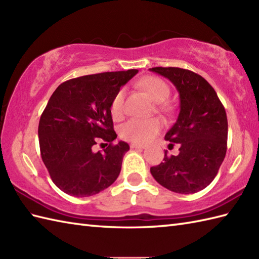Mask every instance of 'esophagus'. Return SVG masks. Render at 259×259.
<instances>
[{"label": "esophagus", "mask_w": 259, "mask_h": 259, "mask_svg": "<svg viewBox=\"0 0 259 259\" xmlns=\"http://www.w3.org/2000/svg\"><path fill=\"white\" fill-rule=\"evenodd\" d=\"M130 147L133 148V149H140V150L145 149V148H146L145 145H140V144H131Z\"/></svg>", "instance_id": "1"}]
</instances>
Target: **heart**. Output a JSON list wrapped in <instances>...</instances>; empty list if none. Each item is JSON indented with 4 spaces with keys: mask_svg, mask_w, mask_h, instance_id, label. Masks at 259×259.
Listing matches in <instances>:
<instances>
[{
    "mask_svg": "<svg viewBox=\"0 0 259 259\" xmlns=\"http://www.w3.org/2000/svg\"><path fill=\"white\" fill-rule=\"evenodd\" d=\"M139 87L145 90L149 97L156 103H160L163 108V101H166L169 95L170 89L167 83L157 76H146L139 81ZM124 89H120L115 93L111 104H110V112L112 118L119 120L124 114ZM163 126L162 121L159 118L150 119H130L120 126L119 134L122 139L131 141L134 144H145L160 133Z\"/></svg>",
    "mask_w": 259,
    "mask_h": 259,
    "instance_id": "b5f03b06",
    "label": "heart"
}]
</instances>
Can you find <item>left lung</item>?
I'll return each mask as SVG.
<instances>
[{
	"instance_id": "8db88e82",
	"label": "left lung",
	"mask_w": 259,
	"mask_h": 259,
	"mask_svg": "<svg viewBox=\"0 0 259 259\" xmlns=\"http://www.w3.org/2000/svg\"><path fill=\"white\" fill-rule=\"evenodd\" d=\"M179 93L177 121L164 139L179 144V155L151 167L157 183L178 194H195L211 183L226 156L228 122L216 91L201 75L180 68H151ZM172 144H170L172 146Z\"/></svg>"
}]
</instances>
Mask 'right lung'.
Masks as SVG:
<instances>
[{
    "instance_id": "obj_1",
    "label": "right lung",
    "mask_w": 259,
    "mask_h": 259,
    "mask_svg": "<svg viewBox=\"0 0 259 259\" xmlns=\"http://www.w3.org/2000/svg\"><path fill=\"white\" fill-rule=\"evenodd\" d=\"M138 70L83 75L60 84L38 122L42 160L59 189L74 197H89L118 178L129 145L113 130L110 104L115 93ZM98 141L109 146L93 150Z\"/></svg>"
}]
</instances>
